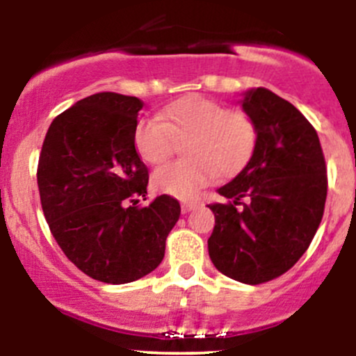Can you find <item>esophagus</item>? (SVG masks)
I'll return each mask as SVG.
<instances>
[{
  "mask_svg": "<svg viewBox=\"0 0 356 356\" xmlns=\"http://www.w3.org/2000/svg\"><path fill=\"white\" fill-rule=\"evenodd\" d=\"M181 207H182V213H189V211H193L198 208V203H195V201H184Z\"/></svg>",
  "mask_w": 356,
  "mask_h": 356,
  "instance_id": "1",
  "label": "esophagus"
}]
</instances>
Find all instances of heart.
<instances>
[{
  "mask_svg": "<svg viewBox=\"0 0 356 356\" xmlns=\"http://www.w3.org/2000/svg\"><path fill=\"white\" fill-rule=\"evenodd\" d=\"M182 141L186 158L158 168L153 186L189 200L217 174L232 175L245 167L257 145V125L245 110L227 108L204 96H186L165 106L158 118L136 124V152L146 163L165 161Z\"/></svg>",
  "mask_w": 356,
  "mask_h": 356,
  "instance_id": "b5f03b06",
  "label": "heart"
}]
</instances>
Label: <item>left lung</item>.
Listing matches in <instances>:
<instances>
[{
	"label": "left lung",
	"mask_w": 356,
	"mask_h": 356,
	"mask_svg": "<svg viewBox=\"0 0 356 356\" xmlns=\"http://www.w3.org/2000/svg\"><path fill=\"white\" fill-rule=\"evenodd\" d=\"M241 106L257 125V145L218 189L227 203L208 204V253L222 274L254 286L288 272L308 250L324 215L327 168L317 131L289 102L257 88Z\"/></svg>",
	"instance_id": "left-lung-1"
}]
</instances>
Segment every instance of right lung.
<instances>
[{"label":"right lung","instance_id":"right-lung-1","mask_svg":"<svg viewBox=\"0 0 356 356\" xmlns=\"http://www.w3.org/2000/svg\"><path fill=\"white\" fill-rule=\"evenodd\" d=\"M134 96L98 92L49 125L38 165L41 207L68 260L96 281L125 284L161 264L181 204L146 200L148 168L134 146Z\"/></svg>","mask_w":356,"mask_h":356}]
</instances>
